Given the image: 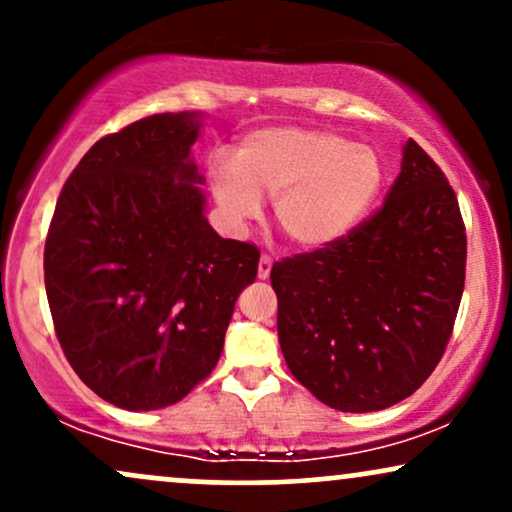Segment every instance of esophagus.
<instances>
[{
  "mask_svg": "<svg viewBox=\"0 0 512 512\" xmlns=\"http://www.w3.org/2000/svg\"><path fill=\"white\" fill-rule=\"evenodd\" d=\"M272 264H274L272 257L262 255L260 257V264H257V276H260V279H267L269 272H272Z\"/></svg>",
  "mask_w": 512,
  "mask_h": 512,
  "instance_id": "34e87169",
  "label": "esophagus"
}]
</instances>
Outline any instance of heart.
<instances>
[{
    "mask_svg": "<svg viewBox=\"0 0 512 512\" xmlns=\"http://www.w3.org/2000/svg\"><path fill=\"white\" fill-rule=\"evenodd\" d=\"M383 161L366 144L305 127L245 134L233 163L211 158L216 202L233 226L255 219L274 197V221L291 245L327 248L358 226L383 187Z\"/></svg>",
    "mask_w": 512,
    "mask_h": 512,
    "instance_id": "1",
    "label": "heart"
}]
</instances>
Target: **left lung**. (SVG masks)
Wrapping results in <instances>:
<instances>
[{
    "label": "left lung",
    "instance_id": "8db88e82",
    "mask_svg": "<svg viewBox=\"0 0 512 512\" xmlns=\"http://www.w3.org/2000/svg\"><path fill=\"white\" fill-rule=\"evenodd\" d=\"M464 264L455 190L409 139L383 207L337 243L274 262L276 327L293 378L339 411L414 395L450 342Z\"/></svg>",
    "mask_w": 512,
    "mask_h": 512
}]
</instances>
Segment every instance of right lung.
<instances>
[{
	"label": "right lung",
	"mask_w": 512,
	"mask_h": 512,
	"mask_svg": "<svg viewBox=\"0 0 512 512\" xmlns=\"http://www.w3.org/2000/svg\"><path fill=\"white\" fill-rule=\"evenodd\" d=\"M190 113L98 139L57 197L45 291L69 366L129 411L180 402L214 370L260 250L204 219Z\"/></svg>",
	"instance_id": "1"
}]
</instances>
